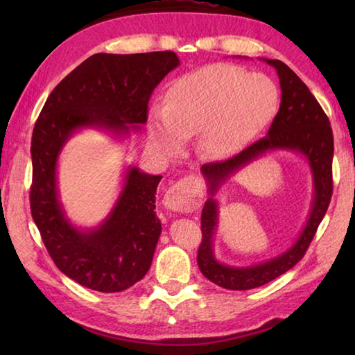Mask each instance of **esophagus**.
Instances as JSON below:
<instances>
[{
	"label": "esophagus",
	"mask_w": 355,
	"mask_h": 355,
	"mask_svg": "<svg viewBox=\"0 0 355 355\" xmlns=\"http://www.w3.org/2000/svg\"><path fill=\"white\" fill-rule=\"evenodd\" d=\"M194 178H183L180 180L169 188V191L164 194L163 203L167 209H172V211H189L194 207V189L196 186H192Z\"/></svg>",
	"instance_id": "obj_1"
}]
</instances>
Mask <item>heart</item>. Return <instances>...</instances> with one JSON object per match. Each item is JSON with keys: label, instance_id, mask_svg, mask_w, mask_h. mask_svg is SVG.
Segmentation results:
<instances>
[{"label": "heart", "instance_id": "1", "mask_svg": "<svg viewBox=\"0 0 355 355\" xmlns=\"http://www.w3.org/2000/svg\"><path fill=\"white\" fill-rule=\"evenodd\" d=\"M277 110V87L268 76L230 64L205 65L171 84L164 106L148 119V136L156 148L173 155L200 135V153L222 161L249 147Z\"/></svg>", "mask_w": 355, "mask_h": 355}]
</instances>
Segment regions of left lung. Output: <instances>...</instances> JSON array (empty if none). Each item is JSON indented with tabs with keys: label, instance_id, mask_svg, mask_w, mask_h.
I'll list each match as a JSON object with an SVG mask.
<instances>
[{
	"label": "left lung",
	"instance_id": "1",
	"mask_svg": "<svg viewBox=\"0 0 355 355\" xmlns=\"http://www.w3.org/2000/svg\"><path fill=\"white\" fill-rule=\"evenodd\" d=\"M263 61L277 71L282 89L279 112L272 120L268 136L254 142L230 159L203 164L200 169L208 184L209 197L202 209V244L197 254V264L208 280L227 290H252L290 271L307 252L332 197L334 135L326 112L322 111L310 89L286 64L279 59ZM275 149H288L302 154L311 166L314 177V202L308 224L292 248L271 261L244 268L220 263L212 249L218 218L217 201L214 197L220 186L232 175L263 154Z\"/></svg>",
	"mask_w": 355,
	"mask_h": 355
}]
</instances>
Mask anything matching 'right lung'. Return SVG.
Masks as SVG:
<instances>
[{"label": "right lung", "instance_id": "1", "mask_svg": "<svg viewBox=\"0 0 355 355\" xmlns=\"http://www.w3.org/2000/svg\"><path fill=\"white\" fill-rule=\"evenodd\" d=\"M178 65L173 51L97 53L53 89L34 125L33 219L61 272L91 290L123 291L147 274L161 235L155 194L163 177L128 166L106 219L95 228H80L59 200V155L78 130L97 128L122 139L139 131L153 89Z\"/></svg>", "mask_w": 355, "mask_h": 355}]
</instances>
